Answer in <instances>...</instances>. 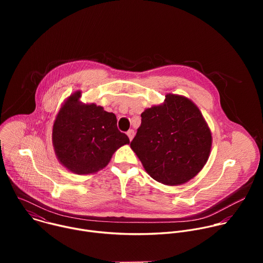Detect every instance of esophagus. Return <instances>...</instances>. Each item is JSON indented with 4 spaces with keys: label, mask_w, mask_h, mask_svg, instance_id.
<instances>
[{
    "label": "esophagus",
    "mask_w": 263,
    "mask_h": 263,
    "mask_svg": "<svg viewBox=\"0 0 263 263\" xmlns=\"http://www.w3.org/2000/svg\"><path fill=\"white\" fill-rule=\"evenodd\" d=\"M127 135H128V137H129V139L130 140H132L133 139V137H134V135H135V132H134V130H129L128 132H127Z\"/></svg>",
    "instance_id": "obj_1"
}]
</instances>
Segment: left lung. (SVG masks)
I'll use <instances>...</instances> for the list:
<instances>
[{
    "label": "left lung",
    "mask_w": 263,
    "mask_h": 263,
    "mask_svg": "<svg viewBox=\"0 0 263 263\" xmlns=\"http://www.w3.org/2000/svg\"><path fill=\"white\" fill-rule=\"evenodd\" d=\"M211 144L210 129L195 103L168 93L163 104L142 112L130 146L154 180L176 186L200 173Z\"/></svg>",
    "instance_id": "1"
}]
</instances>
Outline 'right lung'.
I'll list each match as a JSON object with an SVG mask.
<instances>
[{"label": "right lung", "instance_id": "right-lung-1", "mask_svg": "<svg viewBox=\"0 0 263 263\" xmlns=\"http://www.w3.org/2000/svg\"><path fill=\"white\" fill-rule=\"evenodd\" d=\"M72 93L60 108L53 126V145L59 162L78 175L104 168L119 147L130 143L118 129L115 114L96 104L80 102Z\"/></svg>", "mask_w": 263, "mask_h": 263}]
</instances>
